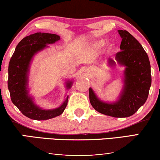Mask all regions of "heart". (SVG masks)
I'll list each match as a JSON object with an SVG mask.
<instances>
[{"label":"heart","instance_id":"heart-1","mask_svg":"<svg viewBox=\"0 0 160 160\" xmlns=\"http://www.w3.org/2000/svg\"><path fill=\"white\" fill-rule=\"evenodd\" d=\"M104 45H105V41L104 40L97 41L93 43V47L96 49H100L101 48L103 47Z\"/></svg>","mask_w":160,"mask_h":160}]
</instances>
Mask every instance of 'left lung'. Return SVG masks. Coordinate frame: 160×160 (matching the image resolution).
<instances>
[{"label":"left lung","mask_w":160,"mask_h":160,"mask_svg":"<svg viewBox=\"0 0 160 160\" xmlns=\"http://www.w3.org/2000/svg\"><path fill=\"white\" fill-rule=\"evenodd\" d=\"M122 38L121 52L116 54V60L108 59V64L117 62L126 67L124 86L119 100L107 103L96 97L92 88L89 89V101L94 108L102 114L113 117H128L145 103L152 84L151 66L148 57L141 43L124 30H118Z\"/></svg>","instance_id":"obj_1"}]
</instances>
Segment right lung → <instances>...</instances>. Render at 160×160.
Segmentation results:
<instances>
[{"instance_id": "right-lung-1", "label": "right lung", "mask_w": 160, "mask_h": 160, "mask_svg": "<svg viewBox=\"0 0 160 160\" xmlns=\"http://www.w3.org/2000/svg\"><path fill=\"white\" fill-rule=\"evenodd\" d=\"M56 34L36 32L26 36L17 44L8 65V88L11 100L23 115L35 120H47L62 114L67 106V96L62 106L52 110H43L36 106L27 90L28 73L31 59L37 52L60 40ZM72 82L67 83V87H71Z\"/></svg>"}]
</instances>
